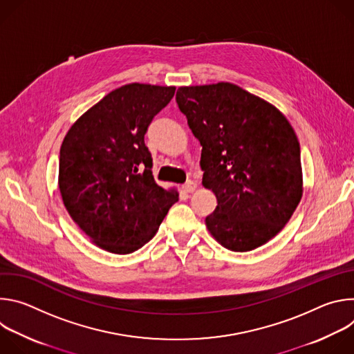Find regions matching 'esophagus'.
Here are the masks:
<instances>
[{"label":"esophagus","mask_w":354,"mask_h":354,"mask_svg":"<svg viewBox=\"0 0 354 354\" xmlns=\"http://www.w3.org/2000/svg\"><path fill=\"white\" fill-rule=\"evenodd\" d=\"M183 189H185L186 193H193V192L197 189V183L193 182V180H189V182H186V183L183 185Z\"/></svg>","instance_id":"obj_1"}]
</instances>
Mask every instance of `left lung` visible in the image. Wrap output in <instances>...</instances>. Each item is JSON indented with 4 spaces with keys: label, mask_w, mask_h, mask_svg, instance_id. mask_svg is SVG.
I'll return each mask as SVG.
<instances>
[{
    "label": "left lung",
    "mask_w": 354,
    "mask_h": 354,
    "mask_svg": "<svg viewBox=\"0 0 354 354\" xmlns=\"http://www.w3.org/2000/svg\"><path fill=\"white\" fill-rule=\"evenodd\" d=\"M176 104L201 145V183L217 197L207 230L234 252L266 243L302 196L294 129L272 104L230 82L180 86Z\"/></svg>",
    "instance_id": "obj_1"
}]
</instances>
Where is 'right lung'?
<instances>
[{
	"label": "right lung",
	"instance_id": "obj_1",
	"mask_svg": "<svg viewBox=\"0 0 354 354\" xmlns=\"http://www.w3.org/2000/svg\"><path fill=\"white\" fill-rule=\"evenodd\" d=\"M175 86L127 84L99 100L68 130L60 148L59 189L75 224L112 254L127 255L158 231L175 189L153 176L144 134Z\"/></svg>",
	"mask_w": 354,
	"mask_h": 354
}]
</instances>
